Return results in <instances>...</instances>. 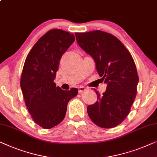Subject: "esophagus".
Returning a JSON list of instances; mask_svg holds the SVG:
<instances>
[{"label":"esophagus","instance_id":"34e87169","mask_svg":"<svg viewBox=\"0 0 157 157\" xmlns=\"http://www.w3.org/2000/svg\"><path fill=\"white\" fill-rule=\"evenodd\" d=\"M86 90V88L85 87H83V86H80V87L78 88V92L79 93H82L83 91H85Z\"/></svg>","mask_w":157,"mask_h":157}]
</instances>
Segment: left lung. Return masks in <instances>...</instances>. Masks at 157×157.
<instances>
[{"mask_svg":"<svg viewBox=\"0 0 157 157\" xmlns=\"http://www.w3.org/2000/svg\"><path fill=\"white\" fill-rule=\"evenodd\" d=\"M77 43L92 56L106 90L97 94V101L87 107L88 116L100 128H113L128 116L139 82L133 58L116 37L101 30L75 33Z\"/></svg>","mask_w":157,"mask_h":157,"instance_id":"8db88e82","label":"left lung"}]
</instances>
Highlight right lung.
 <instances>
[{
	"label": "right lung",
	"mask_w": 157,
	"mask_h": 157,
	"mask_svg": "<svg viewBox=\"0 0 157 157\" xmlns=\"http://www.w3.org/2000/svg\"><path fill=\"white\" fill-rule=\"evenodd\" d=\"M74 41L73 34L51 29L35 43L25 62L20 79L25 102L33 120L44 129L62 121L68 103L78 94L76 88L64 90L54 82L61 58Z\"/></svg>",
	"instance_id": "add662e5"
}]
</instances>
